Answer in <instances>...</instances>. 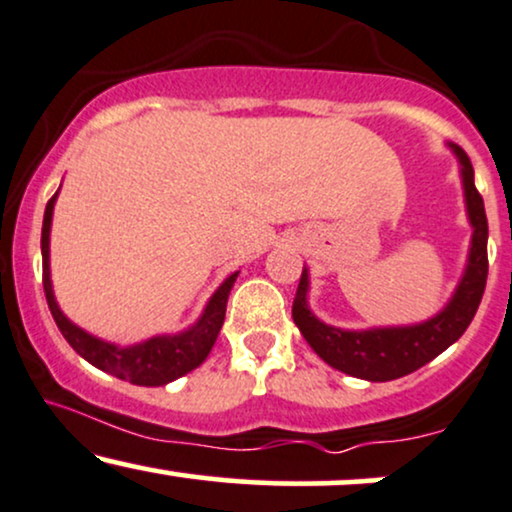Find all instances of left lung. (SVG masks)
Instances as JSON below:
<instances>
[{"mask_svg": "<svg viewBox=\"0 0 512 512\" xmlns=\"http://www.w3.org/2000/svg\"><path fill=\"white\" fill-rule=\"evenodd\" d=\"M453 152L463 166V186L467 214L472 224V248L463 281L446 310L415 326H393V329H369V331H343L326 326L312 315L307 307V272L303 269L298 291L293 298V322L300 334L310 343L312 350L329 362L338 372L367 381H391L415 372L453 346L477 315L489 274V257H486V224L484 200L474 188V169L463 147L453 145Z\"/></svg>", "mask_w": 512, "mask_h": 512, "instance_id": "obj_1", "label": "left lung"}]
</instances>
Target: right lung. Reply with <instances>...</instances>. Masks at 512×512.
<instances>
[{
  "mask_svg": "<svg viewBox=\"0 0 512 512\" xmlns=\"http://www.w3.org/2000/svg\"><path fill=\"white\" fill-rule=\"evenodd\" d=\"M54 200H57V193L49 197L45 207V219H42V286H45L49 312H52L54 322H57L59 331L69 341V346L80 357H85L90 365L102 369V372H109L114 377L131 381V384L138 386H164L169 381L188 374L190 369L200 367L209 355V350H212L214 341H217L221 324H224L226 303H229V293L233 283H236L238 272L221 283L217 293L207 303L202 317L197 319V324L190 326L183 334L157 336L131 348H119L112 346V343H104L100 338L85 334L76 324H71L64 317V312L59 310L57 300H54L52 281H49V226H52Z\"/></svg>",
  "mask_w": 512,
  "mask_h": 512,
  "instance_id": "add662e5",
  "label": "right lung"
}]
</instances>
